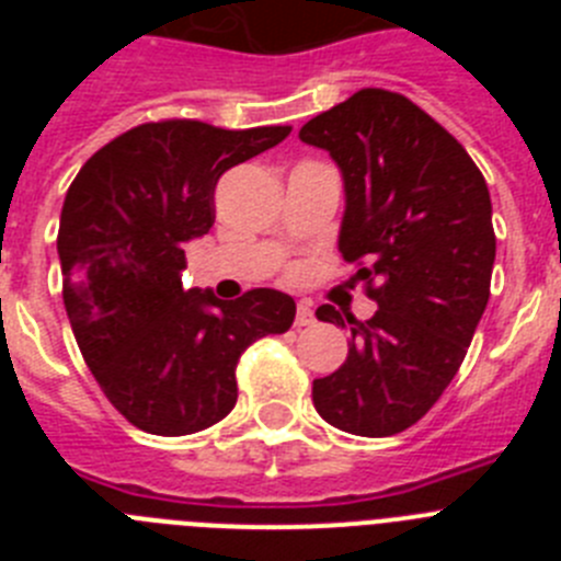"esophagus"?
Masks as SVG:
<instances>
[{"label": "esophagus", "mask_w": 561, "mask_h": 561, "mask_svg": "<svg viewBox=\"0 0 561 561\" xmlns=\"http://www.w3.org/2000/svg\"><path fill=\"white\" fill-rule=\"evenodd\" d=\"M314 323V311H311L309 304H297V314H295V325H311Z\"/></svg>", "instance_id": "34e87169"}]
</instances>
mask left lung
<instances>
[{
    "label": "left lung",
    "instance_id": "1",
    "mask_svg": "<svg viewBox=\"0 0 561 561\" xmlns=\"http://www.w3.org/2000/svg\"><path fill=\"white\" fill-rule=\"evenodd\" d=\"M300 140L340 165V252L379 306L365 323L317 309V320L351 329V342L311 399L342 433L396 435L447 390L489 304L497 247L489 187L447 128L388 89H359L311 117Z\"/></svg>",
    "mask_w": 561,
    "mask_h": 561
}]
</instances>
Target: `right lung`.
Here are the masks:
<instances>
[{
    "mask_svg": "<svg viewBox=\"0 0 561 561\" xmlns=\"http://www.w3.org/2000/svg\"><path fill=\"white\" fill-rule=\"evenodd\" d=\"M289 131L142 123L92 153L69 185L58 225L69 325L106 399L137 430L213 427L236 408L238 356L295 323V300L277 289L227 304L182 286L185 244L216 221L221 173Z\"/></svg>",
    "mask_w": 561,
    "mask_h": 561,
    "instance_id": "obj_1",
    "label": "right lung"
}]
</instances>
